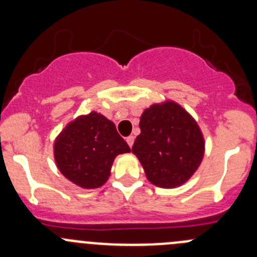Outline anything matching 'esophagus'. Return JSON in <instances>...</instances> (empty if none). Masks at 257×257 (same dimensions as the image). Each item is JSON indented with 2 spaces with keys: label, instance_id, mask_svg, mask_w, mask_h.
I'll return each mask as SVG.
<instances>
[{
  "label": "esophagus",
  "instance_id": "1",
  "mask_svg": "<svg viewBox=\"0 0 257 257\" xmlns=\"http://www.w3.org/2000/svg\"><path fill=\"white\" fill-rule=\"evenodd\" d=\"M126 143H128V145L129 147H133V144H134V137L133 136H131V137H128V138H126Z\"/></svg>",
  "mask_w": 257,
  "mask_h": 257
}]
</instances>
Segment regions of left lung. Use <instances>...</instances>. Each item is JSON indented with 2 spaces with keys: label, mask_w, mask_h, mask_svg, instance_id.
<instances>
[{
  "label": "left lung",
  "mask_w": 257,
  "mask_h": 257,
  "mask_svg": "<svg viewBox=\"0 0 257 257\" xmlns=\"http://www.w3.org/2000/svg\"><path fill=\"white\" fill-rule=\"evenodd\" d=\"M139 128L132 152L150 183L175 188L195 173L204 157V138L196 121L180 105L153 104L142 114Z\"/></svg>",
  "instance_id": "obj_1"
}]
</instances>
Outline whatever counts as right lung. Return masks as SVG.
<instances>
[{"label": "right lung", "mask_w": 257, "mask_h": 257, "mask_svg": "<svg viewBox=\"0 0 257 257\" xmlns=\"http://www.w3.org/2000/svg\"><path fill=\"white\" fill-rule=\"evenodd\" d=\"M129 152L131 148L114 123L95 112L69 123L54 143L58 169L84 189L102 186L109 177L114 158Z\"/></svg>", "instance_id": "right-lung-1"}]
</instances>
